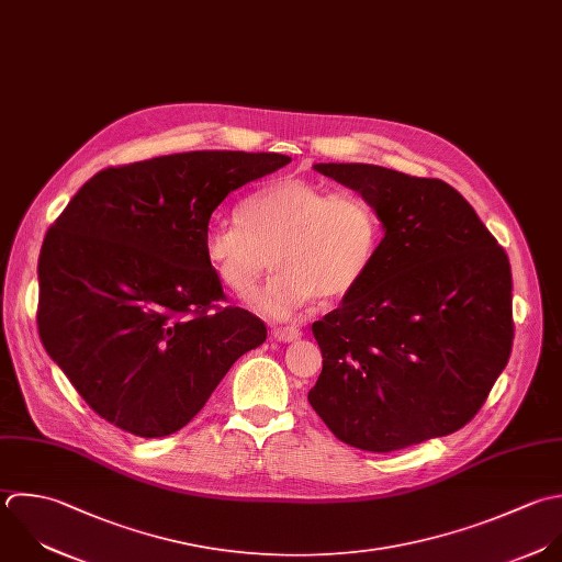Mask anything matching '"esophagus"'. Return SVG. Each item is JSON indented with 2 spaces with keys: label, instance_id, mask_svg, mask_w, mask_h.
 <instances>
[{
  "label": "esophagus",
  "instance_id": "1",
  "mask_svg": "<svg viewBox=\"0 0 562 562\" xmlns=\"http://www.w3.org/2000/svg\"><path fill=\"white\" fill-rule=\"evenodd\" d=\"M271 335H273V339L286 344V341L300 339V337H302V330H300L297 326H278V328H271Z\"/></svg>",
  "mask_w": 562,
  "mask_h": 562
}]
</instances>
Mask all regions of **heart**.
Here are the masks:
<instances>
[{
  "label": "heart",
  "instance_id": "obj_1",
  "mask_svg": "<svg viewBox=\"0 0 562 562\" xmlns=\"http://www.w3.org/2000/svg\"><path fill=\"white\" fill-rule=\"evenodd\" d=\"M236 221L205 229L203 256L240 300L254 293L271 256L276 273L251 297L269 317H286L317 297H348L372 273L383 243L381 214L363 194L300 177H278L245 194Z\"/></svg>",
  "mask_w": 562,
  "mask_h": 562
}]
</instances>
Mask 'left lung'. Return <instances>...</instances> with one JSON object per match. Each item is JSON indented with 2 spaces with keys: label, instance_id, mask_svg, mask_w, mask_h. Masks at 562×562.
I'll return each instance as SVG.
<instances>
[{
  "label": "left lung",
  "instance_id": "8db88e82",
  "mask_svg": "<svg viewBox=\"0 0 562 562\" xmlns=\"http://www.w3.org/2000/svg\"><path fill=\"white\" fill-rule=\"evenodd\" d=\"M381 214L368 280L313 324L324 368L308 403L361 451L390 453L475 418L513 339V273L471 203L440 179L315 164Z\"/></svg>",
  "mask_w": 562,
  "mask_h": 562
}]
</instances>
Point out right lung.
<instances>
[{
    "instance_id": "add662e5",
    "label": "right lung",
    "mask_w": 562,
    "mask_h": 562,
    "mask_svg": "<svg viewBox=\"0 0 562 562\" xmlns=\"http://www.w3.org/2000/svg\"><path fill=\"white\" fill-rule=\"evenodd\" d=\"M291 157L192 150L95 172L38 254V337L80 398L139 438L186 427L238 357L267 339L221 306L203 256L212 212Z\"/></svg>"
}]
</instances>
